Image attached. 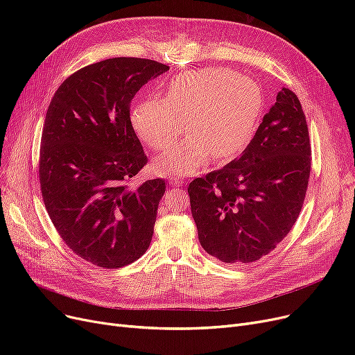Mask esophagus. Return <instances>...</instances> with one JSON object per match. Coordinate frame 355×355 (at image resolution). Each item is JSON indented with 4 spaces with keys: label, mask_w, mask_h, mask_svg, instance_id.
<instances>
[{
    "label": "esophagus",
    "mask_w": 355,
    "mask_h": 355,
    "mask_svg": "<svg viewBox=\"0 0 355 355\" xmlns=\"http://www.w3.org/2000/svg\"><path fill=\"white\" fill-rule=\"evenodd\" d=\"M170 184L173 185V187H178V185H182V184H184V181H182V180H178V178H175V177H171V178H170Z\"/></svg>",
    "instance_id": "esophagus-1"
}]
</instances>
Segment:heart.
<instances>
[{
	"label": "heart",
	"mask_w": 355,
	"mask_h": 355,
	"mask_svg": "<svg viewBox=\"0 0 355 355\" xmlns=\"http://www.w3.org/2000/svg\"><path fill=\"white\" fill-rule=\"evenodd\" d=\"M262 109L263 92L254 80L230 69L207 67L173 78L164 99L135 105L130 123L154 151H168L189 128L191 134L154 166L162 175L190 177L213 155H237L253 137Z\"/></svg>",
	"instance_id": "obj_1"
}]
</instances>
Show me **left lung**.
Instances as JSON below:
<instances>
[{"mask_svg": "<svg viewBox=\"0 0 355 355\" xmlns=\"http://www.w3.org/2000/svg\"><path fill=\"white\" fill-rule=\"evenodd\" d=\"M311 161L302 105L282 87L241 155L189 185L202 249L234 265L269 254L300 217Z\"/></svg>", "mask_w": 355, "mask_h": 355, "instance_id": "obj_1", "label": "left lung"}]
</instances>
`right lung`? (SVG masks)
<instances>
[{
  "mask_svg": "<svg viewBox=\"0 0 355 355\" xmlns=\"http://www.w3.org/2000/svg\"><path fill=\"white\" fill-rule=\"evenodd\" d=\"M168 69L139 58L102 60L70 74L49 105L39 159L44 206L67 248L95 266H126L151 243L165 181L130 185L148 157L129 110Z\"/></svg>",
  "mask_w": 355,
  "mask_h": 355,
  "instance_id": "add662e5",
  "label": "right lung"
}]
</instances>
